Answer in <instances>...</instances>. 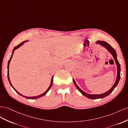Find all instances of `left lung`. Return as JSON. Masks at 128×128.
I'll return each mask as SVG.
<instances>
[{
  "label": "left lung",
  "mask_w": 128,
  "mask_h": 128,
  "mask_svg": "<svg viewBox=\"0 0 128 128\" xmlns=\"http://www.w3.org/2000/svg\"><path fill=\"white\" fill-rule=\"evenodd\" d=\"M96 44H99L101 46H102L106 48V50L109 51L110 53L112 54V56H113L114 58V60H115L116 62V64L117 65V78H116V80L115 81V82H114V84L113 85V86L111 87V89L108 90L106 92H104L103 94H87L86 92H85L84 91H83L82 90H81L80 88H79L77 86V84H76V83L75 82L74 80L73 79V82L74 83L75 85V86H76L77 89L80 91V92L84 96L88 98H90V99H98V98H102L104 97H106V96H108L109 94H110L111 92H112V91L114 90V88L115 87L117 86L118 83L120 80V64L119 63L118 61L117 60V54H116V51L114 50V48H112V47L108 43V42H104V41H100V40H98L96 42Z\"/></svg>",
  "instance_id": "8db88e82"
}]
</instances>
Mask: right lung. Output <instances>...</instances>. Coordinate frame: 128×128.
Here are the masks:
<instances>
[{
	"label": "right lung",
	"mask_w": 128,
	"mask_h": 128,
	"mask_svg": "<svg viewBox=\"0 0 128 128\" xmlns=\"http://www.w3.org/2000/svg\"><path fill=\"white\" fill-rule=\"evenodd\" d=\"M28 40H26V41H24V42H22L20 44H19V45H18L17 46H16V47H14V50H13V51H12V55H11V57H10V60H8V82H9V83H10V85H11V86L13 88V89H14L16 91V92L17 93H18L19 95H20V96H22V97H25V98H27V99H36V98H40V97H42V96H44L45 94H46L48 91V90H50V89L51 88V86H52V82H53V78H54V76H52V79H51V83H50V86H49V87L48 88V89L46 90V91H45V92H44L43 94H40V95H39V96H34V97H27V96H24V95H22V94H20L19 92H18V91L16 90L14 88V87L12 86V84H11V81H10V78H9V65H10V62H11V59H12V56H13V54H14V51L16 50V49H17L18 48H19V47H20L22 45H23L24 44V42H28Z\"/></svg>",
	"instance_id": "add662e5"
}]
</instances>
